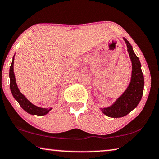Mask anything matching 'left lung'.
<instances>
[{
    "label": "left lung",
    "instance_id": "left-lung-1",
    "mask_svg": "<svg viewBox=\"0 0 159 159\" xmlns=\"http://www.w3.org/2000/svg\"><path fill=\"white\" fill-rule=\"evenodd\" d=\"M124 40L127 44V51L132 63V79L129 87L122 96L112 106L102 109V112L110 117H122L129 114L138 105L143 92L144 80L139 59L134 54L129 42L125 38Z\"/></svg>",
    "mask_w": 159,
    "mask_h": 159
}]
</instances>
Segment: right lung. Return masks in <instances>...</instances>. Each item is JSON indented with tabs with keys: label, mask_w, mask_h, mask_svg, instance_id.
<instances>
[{
	"label": "right lung",
	"mask_w": 159,
	"mask_h": 159,
	"mask_svg": "<svg viewBox=\"0 0 159 159\" xmlns=\"http://www.w3.org/2000/svg\"><path fill=\"white\" fill-rule=\"evenodd\" d=\"M13 64H14V57L13 59H12L11 66L10 67V88H11V90L12 95L15 99H16L18 103L20 105L21 107L25 111L28 112L29 114L31 115H44L47 113L49 112L52 108H41L39 107H37L32 104L28 100L25 98L23 95L22 94L18 88L17 86V84L16 82V78H15V74L13 72Z\"/></svg>",
	"instance_id": "add662e5"
}]
</instances>
